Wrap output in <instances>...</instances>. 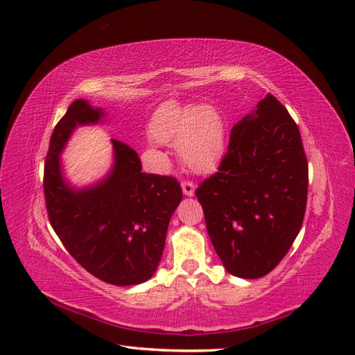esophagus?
I'll return each mask as SVG.
<instances>
[{
    "label": "esophagus",
    "instance_id": "obj_1",
    "mask_svg": "<svg viewBox=\"0 0 355 355\" xmlns=\"http://www.w3.org/2000/svg\"><path fill=\"white\" fill-rule=\"evenodd\" d=\"M182 189H183V193L186 195V197H192V195L195 193V184L192 182H187V180H184V182H182Z\"/></svg>",
    "mask_w": 355,
    "mask_h": 355
}]
</instances>
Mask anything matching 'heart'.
Masks as SVG:
<instances>
[{
  "mask_svg": "<svg viewBox=\"0 0 355 355\" xmlns=\"http://www.w3.org/2000/svg\"><path fill=\"white\" fill-rule=\"evenodd\" d=\"M149 134L162 143H177L182 162L198 173L212 172L225 150L223 117L207 105L164 102L150 117Z\"/></svg>",
  "mask_w": 355,
  "mask_h": 355,
  "instance_id": "obj_1",
  "label": "heart"
}]
</instances>
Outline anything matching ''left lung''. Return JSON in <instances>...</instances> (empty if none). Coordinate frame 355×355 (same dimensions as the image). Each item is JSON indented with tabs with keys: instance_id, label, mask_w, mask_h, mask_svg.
<instances>
[{
	"instance_id": "obj_1",
	"label": "left lung",
	"mask_w": 355,
	"mask_h": 355,
	"mask_svg": "<svg viewBox=\"0 0 355 355\" xmlns=\"http://www.w3.org/2000/svg\"><path fill=\"white\" fill-rule=\"evenodd\" d=\"M195 195L230 275L262 277L288 253L304 223L308 162L296 122L273 94L232 128L218 171Z\"/></svg>"
}]
</instances>
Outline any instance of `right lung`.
Masks as SVG:
<instances>
[{"instance_id":"add662e5","label":"right lung","mask_w":355,"mask_h":355,"mask_svg":"<svg viewBox=\"0 0 355 355\" xmlns=\"http://www.w3.org/2000/svg\"><path fill=\"white\" fill-rule=\"evenodd\" d=\"M102 117L101 108L78 99L55 126L44 168L45 207L53 230L88 273L112 285H135L155 273L183 192L173 177L141 172L137 153L116 139L107 178L87 189L67 184L59 154L74 128Z\"/></svg>"}]
</instances>
